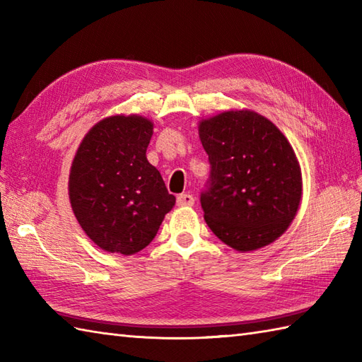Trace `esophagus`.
Returning a JSON list of instances; mask_svg holds the SVG:
<instances>
[{
    "label": "esophagus",
    "mask_w": 362,
    "mask_h": 362,
    "mask_svg": "<svg viewBox=\"0 0 362 362\" xmlns=\"http://www.w3.org/2000/svg\"><path fill=\"white\" fill-rule=\"evenodd\" d=\"M177 205L179 206H191L194 205V197L188 193H182L177 196Z\"/></svg>",
    "instance_id": "34e87169"
}]
</instances>
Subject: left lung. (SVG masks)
<instances>
[{"instance_id": "1", "label": "left lung", "mask_w": 362, "mask_h": 362, "mask_svg": "<svg viewBox=\"0 0 362 362\" xmlns=\"http://www.w3.org/2000/svg\"><path fill=\"white\" fill-rule=\"evenodd\" d=\"M199 136L210 161L201 205L211 232L240 252L274 243L302 199V174L286 136L250 110L204 119Z\"/></svg>"}]
</instances>
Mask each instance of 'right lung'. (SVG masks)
<instances>
[{
    "label": "right lung",
    "mask_w": 362,
    "mask_h": 362,
    "mask_svg": "<svg viewBox=\"0 0 362 362\" xmlns=\"http://www.w3.org/2000/svg\"><path fill=\"white\" fill-rule=\"evenodd\" d=\"M152 122L143 117L99 121L76 152L70 201L83 232L99 247L134 255L156 238L175 197L146 158Z\"/></svg>",
    "instance_id": "add662e5"
}]
</instances>
